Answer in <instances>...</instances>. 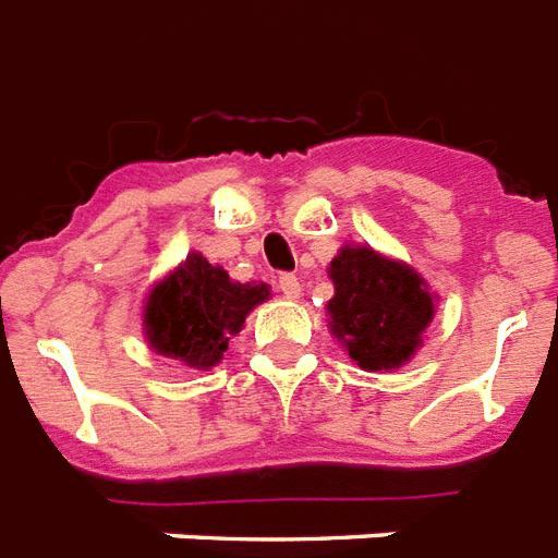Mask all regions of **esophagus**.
I'll list each match as a JSON object with an SVG mask.
<instances>
[{
	"label": "esophagus",
	"instance_id": "obj_1",
	"mask_svg": "<svg viewBox=\"0 0 558 558\" xmlns=\"http://www.w3.org/2000/svg\"><path fill=\"white\" fill-rule=\"evenodd\" d=\"M279 291H282L288 300H300V293H302L300 279H296L293 274H282L279 276Z\"/></svg>",
	"mask_w": 558,
	"mask_h": 558
}]
</instances>
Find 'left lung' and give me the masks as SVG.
<instances>
[{
  "label": "left lung",
  "mask_w": 558,
  "mask_h": 558,
  "mask_svg": "<svg viewBox=\"0 0 558 558\" xmlns=\"http://www.w3.org/2000/svg\"><path fill=\"white\" fill-rule=\"evenodd\" d=\"M331 328L360 368H398L421 345L435 300L412 267L372 247H345L331 262Z\"/></svg>",
  "instance_id": "8db88e82"
}]
</instances>
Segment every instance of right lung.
I'll list each match as a JSON object with an SVG mask.
<instances>
[{"instance_id": "1", "label": "right lung", "mask_w": 558, "mask_h": 558, "mask_svg": "<svg viewBox=\"0 0 558 558\" xmlns=\"http://www.w3.org/2000/svg\"><path fill=\"white\" fill-rule=\"evenodd\" d=\"M267 296V284L233 282L227 270L193 253L149 293L146 337L158 354L190 368H209L221 360L230 337L242 331L244 316Z\"/></svg>"}]
</instances>
